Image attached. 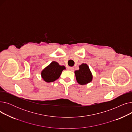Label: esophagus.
Masks as SVG:
<instances>
[{
    "mask_svg": "<svg viewBox=\"0 0 132 132\" xmlns=\"http://www.w3.org/2000/svg\"><path fill=\"white\" fill-rule=\"evenodd\" d=\"M68 70L69 71H73L74 70V67H68Z\"/></svg>",
    "mask_w": 132,
    "mask_h": 132,
    "instance_id": "1",
    "label": "esophagus"
}]
</instances>
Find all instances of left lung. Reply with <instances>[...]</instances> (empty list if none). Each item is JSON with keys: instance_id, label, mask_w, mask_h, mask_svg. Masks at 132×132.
I'll return each instance as SVG.
<instances>
[{"instance_id": "left-lung-1", "label": "left lung", "mask_w": 132, "mask_h": 132, "mask_svg": "<svg viewBox=\"0 0 132 132\" xmlns=\"http://www.w3.org/2000/svg\"><path fill=\"white\" fill-rule=\"evenodd\" d=\"M76 80L79 84L85 85L93 80V74L87 64L82 63L79 66V70L74 72Z\"/></svg>"}]
</instances>
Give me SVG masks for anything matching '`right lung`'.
<instances>
[{
	"instance_id": "add662e5",
	"label": "right lung",
	"mask_w": 132,
	"mask_h": 132,
	"mask_svg": "<svg viewBox=\"0 0 132 132\" xmlns=\"http://www.w3.org/2000/svg\"><path fill=\"white\" fill-rule=\"evenodd\" d=\"M66 67L61 66L57 62L53 61L41 72V77L46 82H53L58 79Z\"/></svg>"
}]
</instances>
